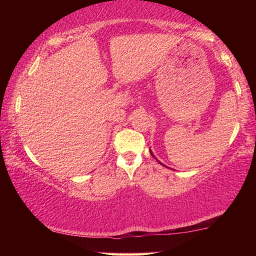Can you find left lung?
I'll return each mask as SVG.
<instances>
[{
  "label": "left lung",
  "mask_w": 256,
  "mask_h": 256,
  "mask_svg": "<svg viewBox=\"0 0 256 256\" xmlns=\"http://www.w3.org/2000/svg\"><path fill=\"white\" fill-rule=\"evenodd\" d=\"M150 154H152V157H155V156H154V154H152V150H150ZM155 158H156V157H155ZM158 162H160V160H158ZM160 164H162V163H160Z\"/></svg>",
  "instance_id": "1"
}]
</instances>
